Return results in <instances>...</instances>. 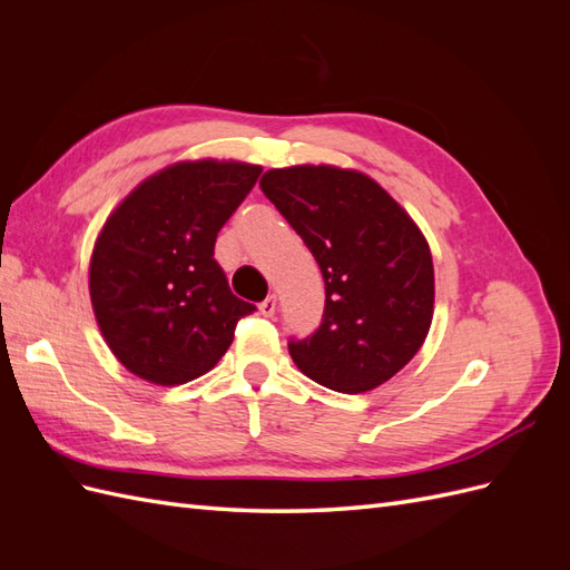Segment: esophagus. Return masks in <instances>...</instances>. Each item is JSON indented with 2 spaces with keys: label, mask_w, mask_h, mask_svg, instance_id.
<instances>
[{
  "label": "esophagus",
  "mask_w": 570,
  "mask_h": 570,
  "mask_svg": "<svg viewBox=\"0 0 570 570\" xmlns=\"http://www.w3.org/2000/svg\"><path fill=\"white\" fill-rule=\"evenodd\" d=\"M258 308H262L264 316H275V312H278V299H275V295H268L262 304H258Z\"/></svg>",
  "instance_id": "34e87169"
}]
</instances>
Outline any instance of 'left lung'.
I'll return each mask as SVG.
<instances>
[{"label":"left lung","instance_id":"obj_1","mask_svg":"<svg viewBox=\"0 0 570 570\" xmlns=\"http://www.w3.org/2000/svg\"><path fill=\"white\" fill-rule=\"evenodd\" d=\"M258 185L314 254L325 283L318 331L289 340L292 361L344 394L387 383L421 350L433 321L435 273L423 233L358 170L271 168Z\"/></svg>","mask_w":570,"mask_h":570}]
</instances>
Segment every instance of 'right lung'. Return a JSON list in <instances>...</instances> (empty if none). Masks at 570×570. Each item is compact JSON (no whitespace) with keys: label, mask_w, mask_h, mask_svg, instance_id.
Here are the masks:
<instances>
[{"label":"right lung","mask_w":570,"mask_h":570,"mask_svg":"<svg viewBox=\"0 0 570 570\" xmlns=\"http://www.w3.org/2000/svg\"><path fill=\"white\" fill-rule=\"evenodd\" d=\"M262 176L243 161H180L137 185L101 228L90 299L109 350L154 385H183L228 352L254 312L214 258L218 230Z\"/></svg>","instance_id":"right-lung-1"}]
</instances>
